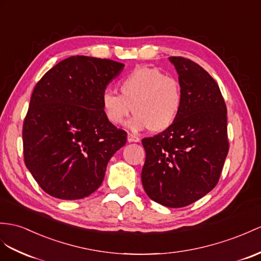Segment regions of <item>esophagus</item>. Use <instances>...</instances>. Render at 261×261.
I'll list each match as a JSON object with an SVG mask.
<instances>
[{"instance_id": "34e87169", "label": "esophagus", "mask_w": 261, "mask_h": 261, "mask_svg": "<svg viewBox=\"0 0 261 261\" xmlns=\"http://www.w3.org/2000/svg\"><path fill=\"white\" fill-rule=\"evenodd\" d=\"M127 141H128L129 143H138L139 141H141V138H139L137 135L128 133V135H127Z\"/></svg>"}]
</instances>
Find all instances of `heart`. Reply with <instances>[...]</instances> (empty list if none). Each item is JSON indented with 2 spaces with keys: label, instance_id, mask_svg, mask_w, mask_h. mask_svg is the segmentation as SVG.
<instances>
[{
  "label": "heart",
  "instance_id": "1",
  "mask_svg": "<svg viewBox=\"0 0 261 261\" xmlns=\"http://www.w3.org/2000/svg\"><path fill=\"white\" fill-rule=\"evenodd\" d=\"M120 95L106 91L101 95V109L114 125H123L130 114V128H149L154 133L168 129L182 107L179 82L155 67L139 66L118 83Z\"/></svg>",
  "mask_w": 261,
  "mask_h": 261
}]
</instances>
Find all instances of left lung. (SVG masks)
<instances>
[{"label":"left lung","mask_w":261,"mask_h":261,"mask_svg":"<svg viewBox=\"0 0 261 261\" xmlns=\"http://www.w3.org/2000/svg\"><path fill=\"white\" fill-rule=\"evenodd\" d=\"M169 61L178 74L181 112L168 129L142 141V182L150 199L180 208L217 185L229 149L227 109L218 84L204 68L179 56Z\"/></svg>","instance_id":"8db88e82"}]
</instances>
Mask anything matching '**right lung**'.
Returning <instances> with one entry per match:
<instances>
[{"instance_id":"1","label":"right lung","mask_w":261,"mask_h":261,"mask_svg":"<svg viewBox=\"0 0 261 261\" xmlns=\"http://www.w3.org/2000/svg\"><path fill=\"white\" fill-rule=\"evenodd\" d=\"M124 64L71 56L34 87L23 125L24 162L40 187L59 199L90 196L103 182L107 164L127 133L101 109V95Z\"/></svg>"}]
</instances>
